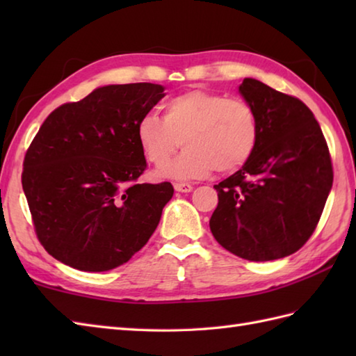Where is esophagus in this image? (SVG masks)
Returning <instances> with one entry per match:
<instances>
[{"label":"esophagus","instance_id":"obj_1","mask_svg":"<svg viewBox=\"0 0 356 356\" xmlns=\"http://www.w3.org/2000/svg\"><path fill=\"white\" fill-rule=\"evenodd\" d=\"M174 190H176L177 193H191L193 185L185 184V182H179V184H174Z\"/></svg>","mask_w":356,"mask_h":356}]
</instances>
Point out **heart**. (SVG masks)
<instances>
[{
    "label": "heart",
    "instance_id": "b5f03b06",
    "mask_svg": "<svg viewBox=\"0 0 356 356\" xmlns=\"http://www.w3.org/2000/svg\"><path fill=\"white\" fill-rule=\"evenodd\" d=\"M260 136L259 116L240 97L191 90L162 105V119L142 116L136 139L147 162L161 166L182 140L186 149L157 171V177L186 180L208 176L216 168L232 172L251 159Z\"/></svg>",
    "mask_w": 356,
    "mask_h": 356
}]
</instances>
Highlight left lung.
<instances>
[{
    "mask_svg": "<svg viewBox=\"0 0 356 356\" xmlns=\"http://www.w3.org/2000/svg\"><path fill=\"white\" fill-rule=\"evenodd\" d=\"M238 93L260 124L251 159L214 185L209 228L226 251L249 261L283 259L316 228L334 182L327 143L314 113L297 97L245 78Z\"/></svg>",
    "mask_w": 356,
    "mask_h": 356,
    "instance_id": "left-lung-1",
    "label": "left lung"
}]
</instances>
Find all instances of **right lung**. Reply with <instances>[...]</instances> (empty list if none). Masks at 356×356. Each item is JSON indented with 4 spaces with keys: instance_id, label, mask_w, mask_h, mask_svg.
<instances>
[{
    "instance_id": "add662e5",
    "label": "right lung",
    "mask_w": 356,
    "mask_h": 356,
    "mask_svg": "<svg viewBox=\"0 0 356 356\" xmlns=\"http://www.w3.org/2000/svg\"><path fill=\"white\" fill-rule=\"evenodd\" d=\"M163 90L149 82L97 87L44 120L24 157L22 190L38 238L58 261L110 270L153 236L174 188L134 184L147 168L136 127Z\"/></svg>"
}]
</instances>
